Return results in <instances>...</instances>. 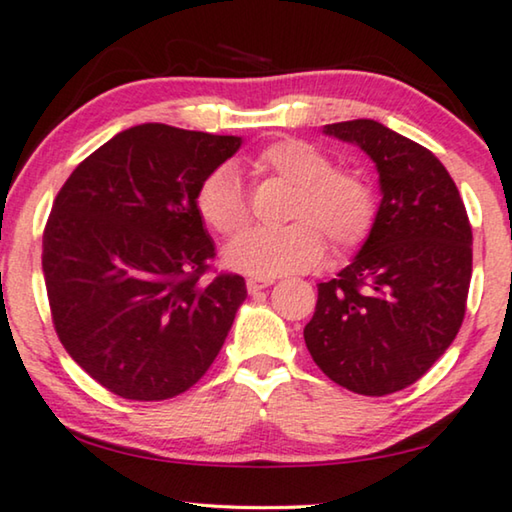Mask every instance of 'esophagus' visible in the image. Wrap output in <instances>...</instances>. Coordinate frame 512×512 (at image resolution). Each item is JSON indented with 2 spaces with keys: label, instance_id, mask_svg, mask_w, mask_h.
<instances>
[{
  "label": "esophagus",
  "instance_id": "esophagus-1",
  "mask_svg": "<svg viewBox=\"0 0 512 512\" xmlns=\"http://www.w3.org/2000/svg\"><path fill=\"white\" fill-rule=\"evenodd\" d=\"M274 284V279H247V291L249 293H258L263 288H268Z\"/></svg>",
  "mask_w": 512,
  "mask_h": 512
}]
</instances>
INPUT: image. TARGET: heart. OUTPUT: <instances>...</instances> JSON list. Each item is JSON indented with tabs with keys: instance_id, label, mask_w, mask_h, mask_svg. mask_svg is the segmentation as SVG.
Masks as SVG:
<instances>
[{
	"instance_id": "1",
	"label": "heart",
	"mask_w": 512,
	"mask_h": 512,
	"mask_svg": "<svg viewBox=\"0 0 512 512\" xmlns=\"http://www.w3.org/2000/svg\"><path fill=\"white\" fill-rule=\"evenodd\" d=\"M258 175L279 177L293 184L295 194L281 228H249L228 242L224 263L249 277L272 279L316 268L330 240L337 254L351 251L372 231L376 198L365 177L353 170L332 168L318 147L298 138H281L251 157ZM196 210L221 235H233L247 224L249 207L233 166H217L203 177L196 191Z\"/></svg>"
}]
</instances>
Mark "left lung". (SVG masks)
<instances>
[{
	"label": "left lung",
	"mask_w": 512,
	"mask_h": 512,
	"mask_svg": "<svg viewBox=\"0 0 512 512\" xmlns=\"http://www.w3.org/2000/svg\"><path fill=\"white\" fill-rule=\"evenodd\" d=\"M379 173L372 231L318 284L305 344L321 372L358 395L416 383L457 337L471 281V224L453 177L427 147L374 120L325 124Z\"/></svg>",
	"instance_id": "8db88e82"
}]
</instances>
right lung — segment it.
Listing matches in <instances>:
<instances>
[{"mask_svg":"<svg viewBox=\"0 0 512 512\" xmlns=\"http://www.w3.org/2000/svg\"><path fill=\"white\" fill-rule=\"evenodd\" d=\"M240 145V136L138 124L92 152L59 189L43 233L55 330L66 353L115 395H180L224 346L247 284L240 274L201 279L214 242L196 191Z\"/></svg>","mask_w":512,"mask_h":512,"instance_id":"1","label":"right lung"}]
</instances>
